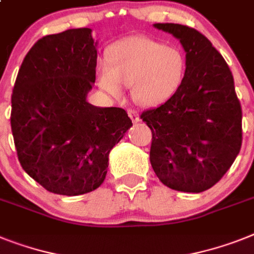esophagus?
<instances>
[{
	"instance_id": "1",
	"label": "esophagus",
	"mask_w": 254,
	"mask_h": 254,
	"mask_svg": "<svg viewBox=\"0 0 254 254\" xmlns=\"http://www.w3.org/2000/svg\"><path fill=\"white\" fill-rule=\"evenodd\" d=\"M127 112H128V115H129V118H131L132 122L133 123L139 122L140 118H139V114H137V112H136V110H133V109H128Z\"/></svg>"
}]
</instances>
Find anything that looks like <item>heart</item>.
<instances>
[{"instance_id":"obj_1","label":"heart","mask_w":254,"mask_h":254,"mask_svg":"<svg viewBox=\"0 0 254 254\" xmlns=\"http://www.w3.org/2000/svg\"><path fill=\"white\" fill-rule=\"evenodd\" d=\"M108 61L97 64L98 85L113 97H121L123 85L142 106L167 101L179 89L186 74V58L179 49L146 36L119 40L109 49Z\"/></svg>"}]
</instances>
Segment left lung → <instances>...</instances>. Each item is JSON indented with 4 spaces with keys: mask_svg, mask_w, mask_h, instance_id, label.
<instances>
[{
    "mask_svg": "<svg viewBox=\"0 0 254 254\" xmlns=\"http://www.w3.org/2000/svg\"><path fill=\"white\" fill-rule=\"evenodd\" d=\"M186 52L179 89L140 118L152 129L150 163L171 190L198 193L218 183L243 140L242 106L230 67L206 37L175 23H156Z\"/></svg>",
    "mask_w": 254,
    "mask_h": 254,
    "instance_id": "1",
    "label": "left lung"
}]
</instances>
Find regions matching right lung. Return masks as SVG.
<instances>
[{"label": "right lung", "mask_w": 254, "mask_h": 254, "mask_svg": "<svg viewBox=\"0 0 254 254\" xmlns=\"http://www.w3.org/2000/svg\"><path fill=\"white\" fill-rule=\"evenodd\" d=\"M91 28L48 35L19 68L11 131L23 170L52 193L77 196L104 183L109 153L132 126L126 110L87 101L96 80Z\"/></svg>", "instance_id": "1"}]
</instances>
